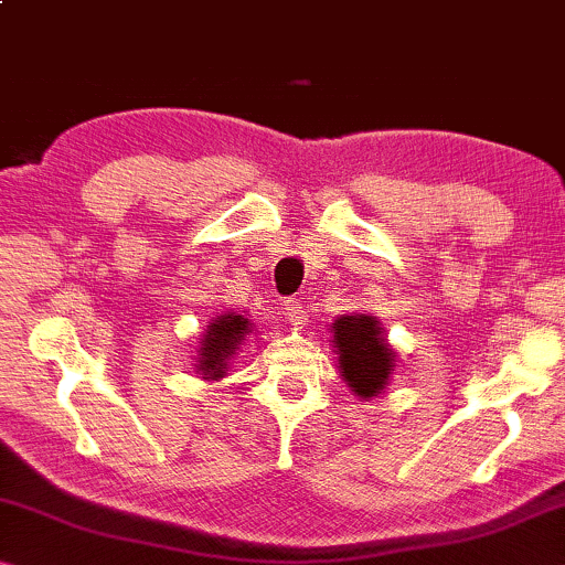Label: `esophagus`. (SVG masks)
Returning <instances> with one entry per match:
<instances>
[{"instance_id":"34e87169","label":"esophagus","mask_w":565,"mask_h":565,"mask_svg":"<svg viewBox=\"0 0 565 565\" xmlns=\"http://www.w3.org/2000/svg\"><path fill=\"white\" fill-rule=\"evenodd\" d=\"M308 316H310V300L302 298V295H298V298H290L288 302H285V318L290 320L292 328H306Z\"/></svg>"}]
</instances>
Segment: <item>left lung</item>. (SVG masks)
Instances as JSON below:
<instances>
[{"instance_id":"obj_1","label":"left lung","mask_w":565,"mask_h":565,"mask_svg":"<svg viewBox=\"0 0 565 565\" xmlns=\"http://www.w3.org/2000/svg\"><path fill=\"white\" fill-rule=\"evenodd\" d=\"M331 343L338 355V371L351 392L371 402L392 381L396 351L388 345L381 320L373 312H351L331 323Z\"/></svg>"}]
</instances>
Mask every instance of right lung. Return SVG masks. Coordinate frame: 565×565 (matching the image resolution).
I'll return each instance as SVG.
<instances>
[{
    "label": "right lung",
    "instance_id": "obj_1",
    "mask_svg": "<svg viewBox=\"0 0 565 565\" xmlns=\"http://www.w3.org/2000/svg\"><path fill=\"white\" fill-rule=\"evenodd\" d=\"M249 333H253V323H249L247 316H239V312H222V316H216L196 341L192 366L199 373V379L220 381L227 376L230 366L237 359Z\"/></svg>",
    "mask_w": 565,
    "mask_h": 565
}]
</instances>
